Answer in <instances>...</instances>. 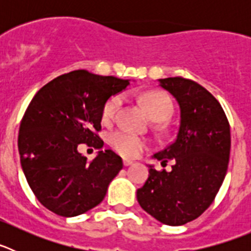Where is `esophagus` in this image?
Segmentation results:
<instances>
[{
	"mask_svg": "<svg viewBox=\"0 0 251 251\" xmlns=\"http://www.w3.org/2000/svg\"><path fill=\"white\" fill-rule=\"evenodd\" d=\"M123 165L126 166V167H127V166H130V165H133V161H132V159L124 158V159H123Z\"/></svg>",
	"mask_w": 251,
	"mask_h": 251,
	"instance_id": "1",
	"label": "esophagus"
}]
</instances>
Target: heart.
<instances>
[{"instance_id": "obj_1", "label": "heart", "mask_w": 251, "mask_h": 251, "mask_svg": "<svg viewBox=\"0 0 251 251\" xmlns=\"http://www.w3.org/2000/svg\"><path fill=\"white\" fill-rule=\"evenodd\" d=\"M142 103L148 114L154 121H165L172 112V100L167 94L161 92H147L142 95ZM122 104V95H114L106 101L103 108V119L109 122L114 118L115 113ZM109 143L115 152L126 157H134L148 146V141L136 133L127 129H115L110 132Z\"/></svg>"}]
</instances>
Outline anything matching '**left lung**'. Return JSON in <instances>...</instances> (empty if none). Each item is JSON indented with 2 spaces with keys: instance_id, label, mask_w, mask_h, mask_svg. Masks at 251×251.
<instances>
[{
  "instance_id": "obj_1",
  "label": "left lung",
  "mask_w": 251,
  "mask_h": 251,
  "mask_svg": "<svg viewBox=\"0 0 251 251\" xmlns=\"http://www.w3.org/2000/svg\"><path fill=\"white\" fill-rule=\"evenodd\" d=\"M179 105L176 138L156 153L172 171L150 167L137 200L146 212L162 224L185 225L202 215L214 202L225 178L230 158V124L221 104L196 81L182 76L159 80Z\"/></svg>"
}]
</instances>
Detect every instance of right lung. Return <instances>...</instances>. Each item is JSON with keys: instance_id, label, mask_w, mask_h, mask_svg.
Wrapping results in <instances>:
<instances>
[{"instance_id": "add662e5", "label": "right lung", "mask_w": 251, "mask_h": 251, "mask_svg": "<svg viewBox=\"0 0 251 251\" xmlns=\"http://www.w3.org/2000/svg\"><path fill=\"white\" fill-rule=\"evenodd\" d=\"M129 80L74 70L55 77L35 94L22 117L19 153L27 183L48 210L76 216L103 201L123 168L113 151L89 161L80 145L101 148L103 108Z\"/></svg>"}]
</instances>
